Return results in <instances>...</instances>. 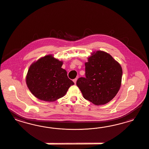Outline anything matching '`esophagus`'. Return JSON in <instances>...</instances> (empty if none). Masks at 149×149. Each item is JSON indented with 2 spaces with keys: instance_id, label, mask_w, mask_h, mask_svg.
Listing matches in <instances>:
<instances>
[{
  "instance_id": "esophagus-1",
  "label": "esophagus",
  "mask_w": 149,
  "mask_h": 149,
  "mask_svg": "<svg viewBox=\"0 0 149 149\" xmlns=\"http://www.w3.org/2000/svg\"><path fill=\"white\" fill-rule=\"evenodd\" d=\"M77 78H75V79H74V80H73V82L75 83V84H76V82H77Z\"/></svg>"
}]
</instances>
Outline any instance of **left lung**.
<instances>
[{"label":"left lung","mask_w":149,"mask_h":149,"mask_svg":"<svg viewBox=\"0 0 149 149\" xmlns=\"http://www.w3.org/2000/svg\"><path fill=\"white\" fill-rule=\"evenodd\" d=\"M122 69L110 54L102 51L94 52L85 63V77L77 85L85 99L96 105L109 102L117 95L121 85Z\"/></svg>","instance_id":"obj_1"}]
</instances>
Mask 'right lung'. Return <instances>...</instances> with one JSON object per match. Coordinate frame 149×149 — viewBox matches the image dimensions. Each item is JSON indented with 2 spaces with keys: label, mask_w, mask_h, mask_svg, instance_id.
Here are the masks:
<instances>
[{
  "label": "right lung",
  "mask_w": 149,
  "mask_h": 149,
  "mask_svg": "<svg viewBox=\"0 0 149 149\" xmlns=\"http://www.w3.org/2000/svg\"><path fill=\"white\" fill-rule=\"evenodd\" d=\"M63 62L47 55L32 64L26 77L28 88L37 98L54 102L63 97L74 84L62 68Z\"/></svg>",
  "instance_id": "add662e5"
}]
</instances>
